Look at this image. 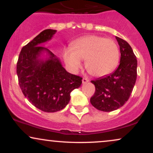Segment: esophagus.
<instances>
[{
    "label": "esophagus",
    "instance_id": "34e87169",
    "mask_svg": "<svg viewBox=\"0 0 153 153\" xmlns=\"http://www.w3.org/2000/svg\"><path fill=\"white\" fill-rule=\"evenodd\" d=\"M89 80H88V79L87 78H82V83H86V82H88Z\"/></svg>",
    "mask_w": 153,
    "mask_h": 153
}]
</instances>
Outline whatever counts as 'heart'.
<instances>
[{
    "instance_id": "b5f03b06",
    "label": "heart",
    "mask_w": 153,
    "mask_h": 153,
    "mask_svg": "<svg viewBox=\"0 0 153 153\" xmlns=\"http://www.w3.org/2000/svg\"><path fill=\"white\" fill-rule=\"evenodd\" d=\"M63 59L67 66L75 73L85 59V68L91 75L103 77L111 73L118 64L119 50L111 39L90 35L78 39L71 47L63 50Z\"/></svg>"
}]
</instances>
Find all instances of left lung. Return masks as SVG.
<instances>
[{"label":"left lung","mask_w":153,"mask_h":153,"mask_svg":"<svg viewBox=\"0 0 153 153\" xmlns=\"http://www.w3.org/2000/svg\"><path fill=\"white\" fill-rule=\"evenodd\" d=\"M120 48L119 65L114 72L91 80L96 91L91 98L95 108L103 111H112L122 107L129 99L137 79V60L130 45L116 36Z\"/></svg>","instance_id":"8db88e82"}]
</instances>
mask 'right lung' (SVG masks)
<instances>
[{
    "mask_svg": "<svg viewBox=\"0 0 153 153\" xmlns=\"http://www.w3.org/2000/svg\"><path fill=\"white\" fill-rule=\"evenodd\" d=\"M45 29L23 47L19 56L16 73L24 96L35 107L45 112L63 109L71 100V93L82 84V78L71 74L59 59L42 45L56 33ZM48 57L41 58L43 52Z\"/></svg>",
    "mask_w": 153,
    "mask_h": 153,
    "instance_id": "obj_1",
    "label": "right lung"
}]
</instances>
